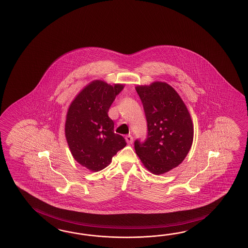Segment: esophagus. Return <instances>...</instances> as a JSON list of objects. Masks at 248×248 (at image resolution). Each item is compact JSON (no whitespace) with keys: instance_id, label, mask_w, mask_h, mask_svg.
I'll use <instances>...</instances> for the list:
<instances>
[{"instance_id":"obj_1","label":"esophagus","mask_w":248,"mask_h":248,"mask_svg":"<svg viewBox=\"0 0 248 248\" xmlns=\"http://www.w3.org/2000/svg\"><path fill=\"white\" fill-rule=\"evenodd\" d=\"M125 139H126V142H127V144H131L133 143V138L132 136H130V135H127L125 137Z\"/></svg>"}]
</instances>
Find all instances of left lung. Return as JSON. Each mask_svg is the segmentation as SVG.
Instances as JSON below:
<instances>
[{
    "instance_id": "left-lung-1",
    "label": "left lung",
    "mask_w": 248,
    "mask_h": 248,
    "mask_svg": "<svg viewBox=\"0 0 248 248\" xmlns=\"http://www.w3.org/2000/svg\"><path fill=\"white\" fill-rule=\"evenodd\" d=\"M144 106L148 134L135 142L136 154L150 172L161 175L178 167L190 151L194 124L179 93L166 82L136 87Z\"/></svg>"
}]
</instances>
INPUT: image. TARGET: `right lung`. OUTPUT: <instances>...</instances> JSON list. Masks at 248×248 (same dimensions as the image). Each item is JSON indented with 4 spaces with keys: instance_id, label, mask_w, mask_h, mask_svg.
<instances>
[{
    "instance_id": "obj_1",
    "label": "right lung",
    "mask_w": 248,
    "mask_h": 248,
    "mask_svg": "<svg viewBox=\"0 0 248 248\" xmlns=\"http://www.w3.org/2000/svg\"><path fill=\"white\" fill-rule=\"evenodd\" d=\"M124 87L93 80L69 104L65 138L75 161L93 172L107 167L127 144L122 136L114 133V123L108 116L110 105Z\"/></svg>"
}]
</instances>
